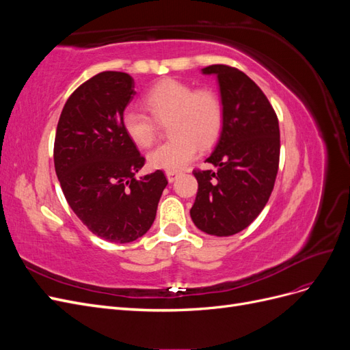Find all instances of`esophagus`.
I'll return each instance as SVG.
<instances>
[{
  "instance_id": "34e87169",
  "label": "esophagus",
  "mask_w": 350,
  "mask_h": 350,
  "mask_svg": "<svg viewBox=\"0 0 350 350\" xmlns=\"http://www.w3.org/2000/svg\"><path fill=\"white\" fill-rule=\"evenodd\" d=\"M179 176V174L178 172H166V178H167V183H175L176 181V178Z\"/></svg>"
}]
</instances>
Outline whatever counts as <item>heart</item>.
I'll use <instances>...</instances> for the list:
<instances>
[{
  "label": "heart",
  "mask_w": 350,
  "mask_h": 350,
  "mask_svg": "<svg viewBox=\"0 0 350 350\" xmlns=\"http://www.w3.org/2000/svg\"><path fill=\"white\" fill-rule=\"evenodd\" d=\"M144 105L156 121L169 122L167 133L172 137L147 154V162L153 169L181 171L196 157L198 146L210 147L220 134L224 107L210 89L196 90L191 84L166 79L149 90ZM153 118L134 109L124 112L122 129L137 147L146 149L154 142Z\"/></svg>",
  "instance_id": "heart-1"
}]
</instances>
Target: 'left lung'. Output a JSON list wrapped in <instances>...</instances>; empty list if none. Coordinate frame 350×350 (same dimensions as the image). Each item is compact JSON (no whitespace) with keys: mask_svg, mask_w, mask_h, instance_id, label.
<instances>
[{"mask_svg":"<svg viewBox=\"0 0 350 350\" xmlns=\"http://www.w3.org/2000/svg\"><path fill=\"white\" fill-rule=\"evenodd\" d=\"M201 72L217 79L224 122L206 159L217 171L193 172L198 193L189 215L206 234L230 237L250 226L270 198L279 167V121L247 74L220 64Z\"/></svg>","mask_w":350,"mask_h":350,"instance_id":"obj_1","label":"left lung"}]
</instances>
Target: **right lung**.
I'll return each mask as SVG.
<instances>
[{
	"label": "right lung",
	"mask_w": 350,
	"mask_h": 350,
	"mask_svg": "<svg viewBox=\"0 0 350 350\" xmlns=\"http://www.w3.org/2000/svg\"><path fill=\"white\" fill-rule=\"evenodd\" d=\"M134 94L130 74H96L66 102L54 144L68 206L94 235L115 243L133 242L150 229L167 185L162 171L135 178L144 157L122 129Z\"/></svg>",
	"instance_id": "1"
}]
</instances>
